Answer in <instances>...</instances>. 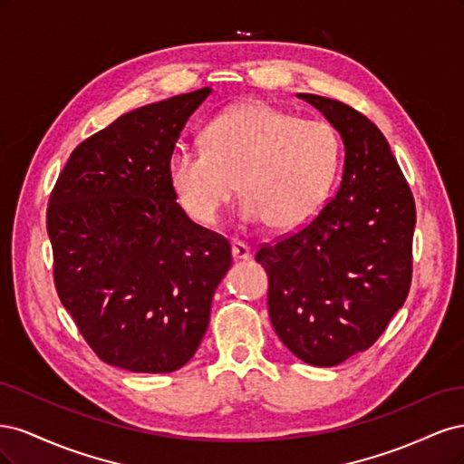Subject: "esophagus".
<instances>
[{"label":"esophagus","mask_w":464,"mask_h":464,"mask_svg":"<svg viewBox=\"0 0 464 464\" xmlns=\"http://www.w3.org/2000/svg\"><path fill=\"white\" fill-rule=\"evenodd\" d=\"M232 256H234V259H249L251 257V247L246 242L234 240L232 242Z\"/></svg>","instance_id":"1"}]
</instances>
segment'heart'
Segmentation results:
<instances>
[{
  "label": "heart",
  "instance_id": "heart-1",
  "mask_svg": "<svg viewBox=\"0 0 464 464\" xmlns=\"http://www.w3.org/2000/svg\"><path fill=\"white\" fill-rule=\"evenodd\" d=\"M341 162V135L329 121L254 101L210 121L203 147L178 145L168 178L184 213L203 227L217 224L240 181L244 220L296 230L331 198Z\"/></svg>",
  "mask_w": 464,
  "mask_h": 464
}]
</instances>
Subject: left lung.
<instances>
[{
    "instance_id": "obj_1",
    "label": "left lung",
    "mask_w": 464,
    "mask_h": 464,
    "mask_svg": "<svg viewBox=\"0 0 464 464\" xmlns=\"http://www.w3.org/2000/svg\"><path fill=\"white\" fill-rule=\"evenodd\" d=\"M341 131V186L314 220L261 244L271 323L294 356L331 368L370 348L411 290L416 205L377 125L353 106L298 94Z\"/></svg>"
}]
</instances>
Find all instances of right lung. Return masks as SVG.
<instances>
[{
  "label": "right lung",
  "instance_id": "obj_1",
  "mask_svg": "<svg viewBox=\"0 0 464 464\" xmlns=\"http://www.w3.org/2000/svg\"><path fill=\"white\" fill-rule=\"evenodd\" d=\"M210 89L137 108L72 152L50 193L53 285L92 353L133 373L191 360L232 265L176 203L168 160Z\"/></svg>",
  "mask_w": 464,
  "mask_h": 464
}]
</instances>
